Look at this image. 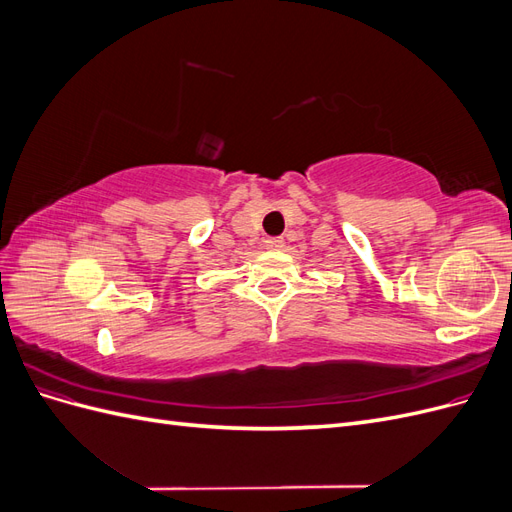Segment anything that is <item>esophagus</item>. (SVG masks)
<instances>
[{
	"label": "esophagus",
	"mask_w": 512,
	"mask_h": 512,
	"mask_svg": "<svg viewBox=\"0 0 512 512\" xmlns=\"http://www.w3.org/2000/svg\"><path fill=\"white\" fill-rule=\"evenodd\" d=\"M265 247H267V250H282L284 239L282 237H269V239H265Z\"/></svg>",
	"instance_id": "34e87169"
}]
</instances>
